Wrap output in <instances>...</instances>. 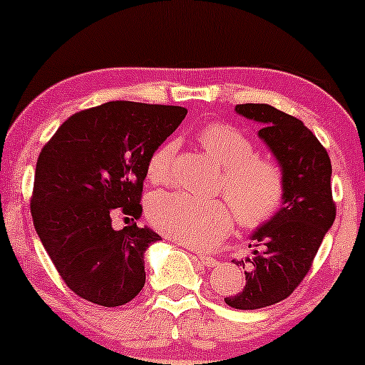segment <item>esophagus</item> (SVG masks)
Wrapping results in <instances>:
<instances>
[{"instance_id": "34e87169", "label": "esophagus", "mask_w": 365, "mask_h": 365, "mask_svg": "<svg viewBox=\"0 0 365 365\" xmlns=\"http://www.w3.org/2000/svg\"><path fill=\"white\" fill-rule=\"evenodd\" d=\"M195 259H197V261H199L200 264H202V266L209 267V269H211V267H216L217 264H220V262L216 261L215 257H207V255H202V254H197Z\"/></svg>"}]
</instances>
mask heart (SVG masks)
<instances>
[{
	"label": "heart",
	"mask_w": 365,
	"mask_h": 365,
	"mask_svg": "<svg viewBox=\"0 0 365 365\" xmlns=\"http://www.w3.org/2000/svg\"><path fill=\"white\" fill-rule=\"evenodd\" d=\"M199 142L223 168L220 188L232 204L237 221L257 228L278 212L284 195L282 168L254 154V144L240 130L211 123L199 132ZM177 142L168 140L150 154L148 178L166 183L173 173ZM148 215L159 232L192 249H211L232 228L233 215L221 199H200L185 192H159L150 197Z\"/></svg>",
	"instance_id": "obj_1"
}]
</instances>
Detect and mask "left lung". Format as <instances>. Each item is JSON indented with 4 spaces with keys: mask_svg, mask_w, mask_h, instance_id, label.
<instances>
[{
    "mask_svg": "<svg viewBox=\"0 0 365 365\" xmlns=\"http://www.w3.org/2000/svg\"><path fill=\"white\" fill-rule=\"evenodd\" d=\"M235 111L261 125L259 139L269 148L284 180L282 207L250 235L261 250L235 261L247 266L244 290L225 299L230 307L252 311L282 302L299 287L333 226L336 207L329 156L302 121L269 104H237Z\"/></svg>",
    "mask_w": 365,
    "mask_h": 365,
    "instance_id": "8db88e82",
    "label": "left lung"
}]
</instances>
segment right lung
<instances>
[{
  "label": "right lung",
  "instance_id": "1",
  "mask_svg": "<svg viewBox=\"0 0 365 365\" xmlns=\"http://www.w3.org/2000/svg\"><path fill=\"white\" fill-rule=\"evenodd\" d=\"M185 115L182 106L104 103L70 116L41 150L32 220L63 282L82 299L118 307L144 288V254L161 237L137 223L115 230L111 216H142L150 154Z\"/></svg>",
  "mask_w": 365,
  "mask_h": 365
}]
</instances>
